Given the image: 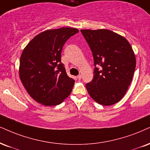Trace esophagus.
I'll return each mask as SVG.
<instances>
[{
  "instance_id": "obj_1",
  "label": "esophagus",
  "mask_w": 150,
  "mask_h": 150,
  "mask_svg": "<svg viewBox=\"0 0 150 150\" xmlns=\"http://www.w3.org/2000/svg\"><path fill=\"white\" fill-rule=\"evenodd\" d=\"M77 79H78L79 81L81 80V75H79V76H77Z\"/></svg>"
}]
</instances>
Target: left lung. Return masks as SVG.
Returning <instances> with one entry per match:
<instances>
[{"label":"left lung","instance_id":"obj_1","mask_svg":"<svg viewBox=\"0 0 150 150\" xmlns=\"http://www.w3.org/2000/svg\"><path fill=\"white\" fill-rule=\"evenodd\" d=\"M92 52L94 77L86 84L92 99L103 106L121 100L132 83L136 60L132 46L111 30H81Z\"/></svg>","mask_w":150,"mask_h":150}]
</instances>
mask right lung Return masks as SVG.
<instances>
[{"mask_svg": "<svg viewBox=\"0 0 150 150\" xmlns=\"http://www.w3.org/2000/svg\"><path fill=\"white\" fill-rule=\"evenodd\" d=\"M79 33L72 28L48 30L28 44L20 58L19 76L28 93L47 106L59 105L71 92L75 81L61 62L64 44Z\"/></svg>", "mask_w": 150, "mask_h": 150, "instance_id": "1", "label": "right lung"}]
</instances>
